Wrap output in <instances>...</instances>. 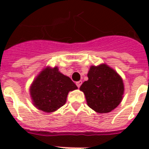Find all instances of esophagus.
I'll use <instances>...</instances> for the list:
<instances>
[{"label": "esophagus", "mask_w": 149, "mask_h": 149, "mask_svg": "<svg viewBox=\"0 0 149 149\" xmlns=\"http://www.w3.org/2000/svg\"><path fill=\"white\" fill-rule=\"evenodd\" d=\"M76 84H77V87H78V88H79V86H81V84H82V81H81V80H79V81L77 82V83H76Z\"/></svg>", "instance_id": "34e87169"}]
</instances>
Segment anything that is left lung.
<instances>
[{
	"mask_svg": "<svg viewBox=\"0 0 149 149\" xmlns=\"http://www.w3.org/2000/svg\"><path fill=\"white\" fill-rule=\"evenodd\" d=\"M88 80L79 90L85 94L88 106L98 113H108L116 108L122 100L124 84L120 77L111 68L102 64L92 65Z\"/></svg>",
	"mask_w": 149,
	"mask_h": 149,
	"instance_id": "left-lung-1",
	"label": "left lung"
}]
</instances>
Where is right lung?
I'll return each mask as SVG.
<instances>
[{
	"mask_svg": "<svg viewBox=\"0 0 149 149\" xmlns=\"http://www.w3.org/2000/svg\"><path fill=\"white\" fill-rule=\"evenodd\" d=\"M77 89L70 77L58 72L57 67L46 68L34 80L30 93L34 105L46 113L63 106L68 93Z\"/></svg>",
	"mask_w": 149,
	"mask_h": 149,
	"instance_id": "right-lung-1",
	"label": "right lung"
}]
</instances>
